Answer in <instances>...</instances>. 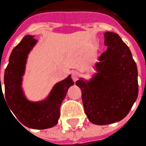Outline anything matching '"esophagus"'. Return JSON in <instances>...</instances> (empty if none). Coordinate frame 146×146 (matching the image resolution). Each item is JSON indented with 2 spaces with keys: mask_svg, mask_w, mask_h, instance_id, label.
Returning a JSON list of instances; mask_svg holds the SVG:
<instances>
[{
  "mask_svg": "<svg viewBox=\"0 0 146 146\" xmlns=\"http://www.w3.org/2000/svg\"><path fill=\"white\" fill-rule=\"evenodd\" d=\"M71 76H72V80L74 81H76L77 80H78V77H79V74L76 72V71H74L72 72V74H71Z\"/></svg>",
  "mask_w": 146,
  "mask_h": 146,
  "instance_id": "34e87169",
  "label": "esophagus"
}]
</instances>
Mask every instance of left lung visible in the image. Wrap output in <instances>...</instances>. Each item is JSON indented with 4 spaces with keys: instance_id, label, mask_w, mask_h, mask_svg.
Returning a JSON list of instances; mask_svg holds the SVG:
<instances>
[{
    "instance_id": "8db88e82",
    "label": "left lung",
    "mask_w": 146,
    "mask_h": 146,
    "mask_svg": "<svg viewBox=\"0 0 146 146\" xmlns=\"http://www.w3.org/2000/svg\"><path fill=\"white\" fill-rule=\"evenodd\" d=\"M108 46L95 65L97 74L89 81L80 79L84 111L98 125L119 122L130 112L138 94L137 68L131 52L114 32L104 33Z\"/></svg>"
}]
</instances>
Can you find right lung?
I'll list each match as a JSON object with an SVG mask.
<instances>
[{
  "mask_svg": "<svg viewBox=\"0 0 146 146\" xmlns=\"http://www.w3.org/2000/svg\"><path fill=\"white\" fill-rule=\"evenodd\" d=\"M36 44V40L34 39V36L27 35L13 49L9 65L5 69L4 95L0 78V96L3 95V98L5 97L10 110L21 123L31 129L44 130L58 123L61 103L66 97L68 88L74 83L69 75L56 84L45 100L32 102L25 98L22 89L23 75L28 54Z\"/></svg>",
  "mask_w": 146,
  "mask_h": 146,
  "instance_id": "1",
  "label": "right lung"
}]
</instances>
